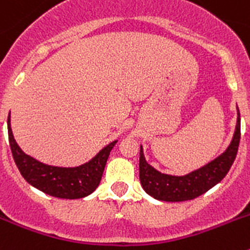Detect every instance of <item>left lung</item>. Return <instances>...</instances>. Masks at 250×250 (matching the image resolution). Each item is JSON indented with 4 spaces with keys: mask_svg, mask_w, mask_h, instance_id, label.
Here are the masks:
<instances>
[{
    "mask_svg": "<svg viewBox=\"0 0 250 250\" xmlns=\"http://www.w3.org/2000/svg\"><path fill=\"white\" fill-rule=\"evenodd\" d=\"M240 140V114L238 119L233 140L222 155L214 159L209 164L184 176H173L161 174L149 165L145 160L143 146H140L139 159V178L149 195L163 202H185L198 198L227 175L235 160Z\"/></svg>",
    "mask_w": 250,
    "mask_h": 250,
    "instance_id": "1",
    "label": "left lung"
}]
</instances>
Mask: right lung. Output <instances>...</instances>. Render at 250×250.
I'll return each mask as SVG.
<instances>
[{
    "mask_svg": "<svg viewBox=\"0 0 250 250\" xmlns=\"http://www.w3.org/2000/svg\"><path fill=\"white\" fill-rule=\"evenodd\" d=\"M8 140L13 160L26 182L39 190L61 199H79L92 193L100 184L110 151L116 141L110 143L89 163L77 167H57L42 164L20 149L13 139L10 115L7 119Z\"/></svg>",
    "mask_w": 250,
    "mask_h": 250,
    "instance_id": "add662e5",
    "label": "right lung"
}]
</instances>
